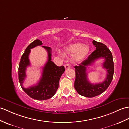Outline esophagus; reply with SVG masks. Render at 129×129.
I'll return each mask as SVG.
<instances>
[{
    "instance_id": "1",
    "label": "esophagus",
    "mask_w": 129,
    "mask_h": 129,
    "mask_svg": "<svg viewBox=\"0 0 129 129\" xmlns=\"http://www.w3.org/2000/svg\"><path fill=\"white\" fill-rule=\"evenodd\" d=\"M70 66L69 65V64H68L65 65V69H67L70 68Z\"/></svg>"
}]
</instances>
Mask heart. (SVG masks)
<instances>
[{
    "mask_svg": "<svg viewBox=\"0 0 129 129\" xmlns=\"http://www.w3.org/2000/svg\"><path fill=\"white\" fill-rule=\"evenodd\" d=\"M88 45H84L81 42H75L69 45L64 50L65 55H74L73 60L75 62H80L84 60L89 52Z\"/></svg>",
    "mask_w": 129,
    "mask_h": 129,
    "instance_id": "obj_1",
    "label": "heart"
}]
</instances>
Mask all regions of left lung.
<instances>
[{"label": "left lung", "mask_w": 129, "mask_h": 129, "mask_svg": "<svg viewBox=\"0 0 129 129\" xmlns=\"http://www.w3.org/2000/svg\"><path fill=\"white\" fill-rule=\"evenodd\" d=\"M92 43L96 49L81 63L74 67L76 74L74 88L79 94L86 97H94L105 91L112 82L114 71L113 56L110 50L103 43L94 40ZM100 58L105 59L103 67L107 70V76L104 82L93 84L88 80L86 68Z\"/></svg>", "instance_id": "8db88e82"}]
</instances>
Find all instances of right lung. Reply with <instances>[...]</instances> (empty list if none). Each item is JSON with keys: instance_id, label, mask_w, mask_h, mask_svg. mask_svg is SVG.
I'll return each mask as SVG.
<instances>
[{"instance_id": "add662e5", "label": "right lung", "mask_w": 129, "mask_h": 129, "mask_svg": "<svg viewBox=\"0 0 129 129\" xmlns=\"http://www.w3.org/2000/svg\"><path fill=\"white\" fill-rule=\"evenodd\" d=\"M42 44L40 40H36L26 48L25 53L21 58L18 70L19 80L22 89L29 97L37 100H48L54 95L59 87L60 79L65 71L64 66L58 67L51 61L52 50L50 48L42 46L46 49L48 55V61L43 68L42 77L37 85L28 88L23 87V83L26 77V68L30 65L29 55L31 49L38 46H41Z\"/></svg>"}]
</instances>
